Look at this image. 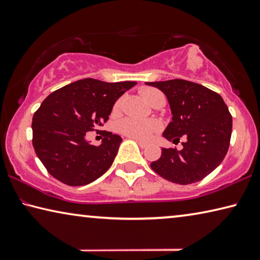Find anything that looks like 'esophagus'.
<instances>
[{"label":"esophagus","instance_id":"obj_1","mask_svg":"<svg viewBox=\"0 0 260 260\" xmlns=\"http://www.w3.org/2000/svg\"><path fill=\"white\" fill-rule=\"evenodd\" d=\"M132 140H135V139H132ZM135 141L139 143V146H140L141 148H142V149L148 147V143H146V142H142V141H139V140H135Z\"/></svg>","mask_w":260,"mask_h":260}]
</instances>
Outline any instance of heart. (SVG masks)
Returning <instances> with one entry per match:
<instances>
[{
	"instance_id": "heart-1",
	"label": "heart",
	"mask_w": 260,
	"mask_h": 260,
	"mask_svg": "<svg viewBox=\"0 0 260 260\" xmlns=\"http://www.w3.org/2000/svg\"><path fill=\"white\" fill-rule=\"evenodd\" d=\"M140 93L142 95V98L150 104L157 95L161 94L159 90L155 89V88H143V89H141ZM119 107L120 100L118 101L116 105H114L116 109ZM159 124L155 120H142L135 119V118H125V119H122L119 124H118V129H119L122 135L139 141L150 140L152 136L159 131Z\"/></svg>"
}]
</instances>
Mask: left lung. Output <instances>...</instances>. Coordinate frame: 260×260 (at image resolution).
I'll use <instances>...</instances> for the list:
<instances>
[{
  "label": "left lung",
  "mask_w": 260,
  "mask_h": 260,
  "mask_svg": "<svg viewBox=\"0 0 260 260\" xmlns=\"http://www.w3.org/2000/svg\"><path fill=\"white\" fill-rule=\"evenodd\" d=\"M169 100L172 121L164 132L169 141L183 148H162L161 156L150 166L161 178L179 184L201 181L223 160L231 143L232 114L221 96L200 83L173 79L147 82Z\"/></svg>",
  "instance_id": "left-lung-1"
}]
</instances>
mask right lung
Listing matches in <instances>:
<instances>
[{"label": "right lung", "instance_id": "right-lung-1", "mask_svg": "<svg viewBox=\"0 0 260 260\" xmlns=\"http://www.w3.org/2000/svg\"><path fill=\"white\" fill-rule=\"evenodd\" d=\"M135 81L104 82L87 78L47 96L33 116V147L52 177L68 186H85L112 165L122 139L104 131L103 143L91 146L87 132L109 120L113 104Z\"/></svg>", "mask_w": 260, "mask_h": 260}]
</instances>
